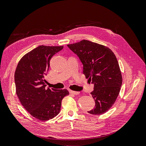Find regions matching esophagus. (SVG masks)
<instances>
[{
	"label": "esophagus",
	"mask_w": 146,
	"mask_h": 146,
	"mask_svg": "<svg viewBox=\"0 0 146 146\" xmlns=\"http://www.w3.org/2000/svg\"><path fill=\"white\" fill-rule=\"evenodd\" d=\"M70 94H74V95H78V94H80V92L74 91H71V90H70Z\"/></svg>",
	"instance_id": "34e87169"
}]
</instances>
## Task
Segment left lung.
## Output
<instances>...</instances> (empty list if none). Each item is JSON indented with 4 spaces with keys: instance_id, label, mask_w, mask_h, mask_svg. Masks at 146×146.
I'll use <instances>...</instances> for the list:
<instances>
[{
    "instance_id": "8db88e82",
    "label": "left lung",
    "mask_w": 146,
    "mask_h": 146,
    "mask_svg": "<svg viewBox=\"0 0 146 146\" xmlns=\"http://www.w3.org/2000/svg\"><path fill=\"white\" fill-rule=\"evenodd\" d=\"M68 46L80 58L83 73L94 85L91 94L96 105L88 113L103 114L114 104L123 82L117 58L108 47L85 39Z\"/></svg>"
}]
</instances>
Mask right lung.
<instances>
[{"instance_id": "obj_1", "label": "right lung", "mask_w": 146, "mask_h": 146, "mask_svg": "<svg viewBox=\"0 0 146 146\" xmlns=\"http://www.w3.org/2000/svg\"><path fill=\"white\" fill-rule=\"evenodd\" d=\"M63 46L40 45L23 55L15 73L16 93L25 109L40 121L59 114L62 100L69 95L67 89H46L44 75L53 55Z\"/></svg>"}]
</instances>
